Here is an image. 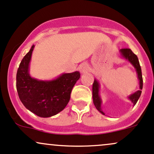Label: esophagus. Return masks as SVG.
Instances as JSON below:
<instances>
[{"instance_id": "1", "label": "esophagus", "mask_w": 154, "mask_h": 154, "mask_svg": "<svg viewBox=\"0 0 154 154\" xmlns=\"http://www.w3.org/2000/svg\"><path fill=\"white\" fill-rule=\"evenodd\" d=\"M79 71L81 72V73H86L88 70H89V67H88V65L87 63H81V64L79 66Z\"/></svg>"}]
</instances>
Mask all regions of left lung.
Segmentation results:
<instances>
[{
    "instance_id": "obj_1",
    "label": "left lung",
    "mask_w": 154,
    "mask_h": 154,
    "mask_svg": "<svg viewBox=\"0 0 154 154\" xmlns=\"http://www.w3.org/2000/svg\"><path fill=\"white\" fill-rule=\"evenodd\" d=\"M120 52L121 57L125 59V60L128 61L132 66L134 67L137 73V76H138V79L139 81V88H140V89L128 97V99L133 104V106H135V104L138 102V99L140 98V94H141V90L143 88V78L141 68H140L138 57L132 52L131 49H121V50H120ZM99 90H100V84H99V81L97 80V79H95L94 81L93 86H92L93 102L95 107L97 108V109L98 110L99 112L102 113V115H105V113L103 112V110L102 109V99L101 98L100 94H99Z\"/></svg>"
}]
</instances>
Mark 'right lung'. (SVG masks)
<instances>
[{"label":"right lung","mask_w":154,"mask_h":154,"mask_svg":"<svg viewBox=\"0 0 154 154\" xmlns=\"http://www.w3.org/2000/svg\"><path fill=\"white\" fill-rule=\"evenodd\" d=\"M33 45L23 57L16 73V89L23 106L40 117H50L64 109L70 93L80 79L79 71L63 73L52 80H39L31 76L30 61Z\"/></svg>","instance_id":"obj_1"}]
</instances>
